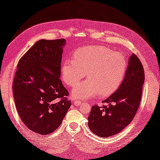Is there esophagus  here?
<instances>
[{
  "instance_id": "obj_1",
  "label": "esophagus",
  "mask_w": 160,
  "mask_h": 160,
  "mask_svg": "<svg viewBox=\"0 0 160 160\" xmlns=\"http://www.w3.org/2000/svg\"><path fill=\"white\" fill-rule=\"evenodd\" d=\"M81 100H75V101H74V104L75 105V106H79L81 104Z\"/></svg>"
}]
</instances>
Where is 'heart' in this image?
<instances>
[{
	"instance_id": "b5f03b06",
	"label": "heart",
	"mask_w": 160,
	"mask_h": 160,
	"mask_svg": "<svg viewBox=\"0 0 160 160\" xmlns=\"http://www.w3.org/2000/svg\"><path fill=\"white\" fill-rule=\"evenodd\" d=\"M73 58L62 65L64 83L74 87L86 72L88 78L73 89L75 98L89 99L98 93L102 97L110 96L122 84L127 71L126 57L104 46L82 47L74 52Z\"/></svg>"
}]
</instances>
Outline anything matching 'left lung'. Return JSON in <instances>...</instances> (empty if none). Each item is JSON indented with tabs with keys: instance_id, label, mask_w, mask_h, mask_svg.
I'll list each match as a JSON object with an SVG mask.
<instances>
[{
	"instance_id": "obj_1",
	"label": "left lung",
	"mask_w": 160,
	"mask_h": 160,
	"mask_svg": "<svg viewBox=\"0 0 160 160\" xmlns=\"http://www.w3.org/2000/svg\"><path fill=\"white\" fill-rule=\"evenodd\" d=\"M144 80L143 67L139 58L132 54L122 84L102 102L108 106L92 107L88 117L90 130L99 137H109L127 127L139 107Z\"/></svg>"
}]
</instances>
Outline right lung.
Returning <instances> with one entry per match:
<instances>
[{"label":"right lung","instance_id":"obj_1","mask_svg":"<svg viewBox=\"0 0 160 160\" xmlns=\"http://www.w3.org/2000/svg\"><path fill=\"white\" fill-rule=\"evenodd\" d=\"M64 39L40 40L19 60L12 92L20 118L29 129L48 135L59 127L71 105L60 77Z\"/></svg>","mask_w":160,"mask_h":160}]
</instances>
